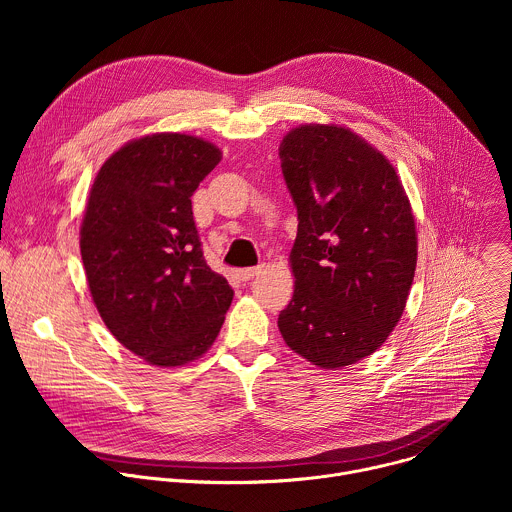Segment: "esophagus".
I'll return each mask as SVG.
<instances>
[{"label": "esophagus", "mask_w": 512, "mask_h": 512, "mask_svg": "<svg viewBox=\"0 0 512 512\" xmlns=\"http://www.w3.org/2000/svg\"><path fill=\"white\" fill-rule=\"evenodd\" d=\"M261 271H263L261 265H259V267H247V269H239V271H237V277H239L241 281H251V279H255Z\"/></svg>", "instance_id": "esophagus-1"}]
</instances>
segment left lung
<instances>
[{"instance_id": "8db88e82", "label": "left lung", "mask_w": 512, "mask_h": 512, "mask_svg": "<svg viewBox=\"0 0 512 512\" xmlns=\"http://www.w3.org/2000/svg\"><path fill=\"white\" fill-rule=\"evenodd\" d=\"M279 160L300 223L294 298L277 326L291 350L338 371L381 348L403 316L417 265L413 210L393 164L348 127L291 129Z\"/></svg>"}]
</instances>
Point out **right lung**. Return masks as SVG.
Instances as JSON below:
<instances>
[{"instance_id": "add662e5", "label": "right lung", "mask_w": 512, "mask_h": 512, "mask_svg": "<svg viewBox=\"0 0 512 512\" xmlns=\"http://www.w3.org/2000/svg\"><path fill=\"white\" fill-rule=\"evenodd\" d=\"M186 133L131 139L101 166L81 225V257L109 332L154 367H182L216 340L233 302L200 249L192 194L221 162Z\"/></svg>"}]
</instances>
